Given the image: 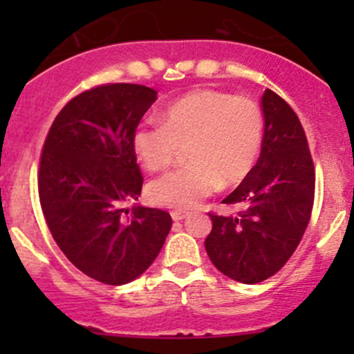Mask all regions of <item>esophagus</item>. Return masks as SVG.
<instances>
[{"label": "esophagus", "mask_w": 354, "mask_h": 354, "mask_svg": "<svg viewBox=\"0 0 354 354\" xmlns=\"http://www.w3.org/2000/svg\"><path fill=\"white\" fill-rule=\"evenodd\" d=\"M187 216H188V212H185V210H173V212H171L173 221H183Z\"/></svg>", "instance_id": "esophagus-1"}]
</instances>
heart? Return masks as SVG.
I'll use <instances>...</instances> for the list:
<instances>
[{
  "label": "heart",
  "instance_id": "heart-1",
  "mask_svg": "<svg viewBox=\"0 0 354 354\" xmlns=\"http://www.w3.org/2000/svg\"><path fill=\"white\" fill-rule=\"evenodd\" d=\"M263 114L248 97L227 92L194 91L171 102L160 123L138 124L131 147L147 171L169 166L178 147H187L188 166L151 181L149 200L169 209H192L217 185L243 181L259 159Z\"/></svg>",
  "mask_w": 354,
  "mask_h": 354
}]
</instances>
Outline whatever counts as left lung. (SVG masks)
I'll return each mask as SVG.
<instances>
[{
	"label": "left lung",
	"mask_w": 354,
	"mask_h": 354,
	"mask_svg": "<svg viewBox=\"0 0 354 354\" xmlns=\"http://www.w3.org/2000/svg\"><path fill=\"white\" fill-rule=\"evenodd\" d=\"M263 140L260 157L240 187L223 200L243 210L209 214L205 240L210 262L230 279L257 284L277 272L295 253L308 226L315 171L296 113L276 92L260 99Z\"/></svg>",
	"instance_id": "1"
}]
</instances>
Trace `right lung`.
I'll use <instances>...</instances> for the list:
<instances>
[{
    "instance_id": "add662e5",
    "label": "right lung",
    "mask_w": 354,
    "mask_h": 354,
    "mask_svg": "<svg viewBox=\"0 0 354 354\" xmlns=\"http://www.w3.org/2000/svg\"><path fill=\"white\" fill-rule=\"evenodd\" d=\"M157 99L154 88L111 84L59 111L44 142L39 198L53 238L92 279L113 286L140 277L171 230L166 210L135 205L142 174L131 135Z\"/></svg>"
}]
</instances>
